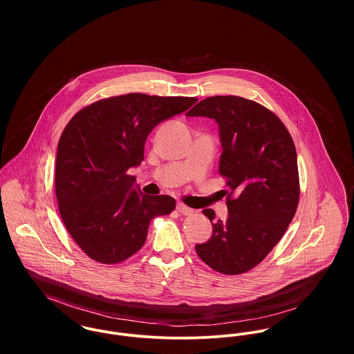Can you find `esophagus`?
Returning a JSON list of instances; mask_svg holds the SVG:
<instances>
[{
  "mask_svg": "<svg viewBox=\"0 0 354 354\" xmlns=\"http://www.w3.org/2000/svg\"><path fill=\"white\" fill-rule=\"evenodd\" d=\"M177 211H178L180 214H183V215H191V214L194 212L192 208H189L188 205H185V204H183V203H178V204H177Z\"/></svg>",
  "mask_w": 354,
  "mask_h": 354,
  "instance_id": "34e87169",
  "label": "esophagus"
}]
</instances>
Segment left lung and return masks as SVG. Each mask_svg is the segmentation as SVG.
I'll list each match as a JSON object with an SVG mask.
<instances>
[{"instance_id": "left-lung-1", "label": "left lung", "mask_w": 354, "mask_h": 354, "mask_svg": "<svg viewBox=\"0 0 354 354\" xmlns=\"http://www.w3.org/2000/svg\"><path fill=\"white\" fill-rule=\"evenodd\" d=\"M188 117L216 121L222 153L219 173L227 178V219L196 253L212 270L236 275L257 266L279 243L300 198L297 153L282 121L256 102L216 95L199 102ZM212 222L215 212L203 211Z\"/></svg>"}]
</instances>
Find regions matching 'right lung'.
I'll return each mask as SVG.
<instances>
[{
    "instance_id": "right-lung-1",
    "label": "right lung",
    "mask_w": 354,
    "mask_h": 354,
    "mask_svg": "<svg viewBox=\"0 0 354 354\" xmlns=\"http://www.w3.org/2000/svg\"><path fill=\"white\" fill-rule=\"evenodd\" d=\"M196 101L135 93L95 102L68 122L57 149L55 196L66 230L91 259H128L146 243L152 218L174 209L167 195L142 194L128 170L145 159L152 129Z\"/></svg>"
}]
</instances>
